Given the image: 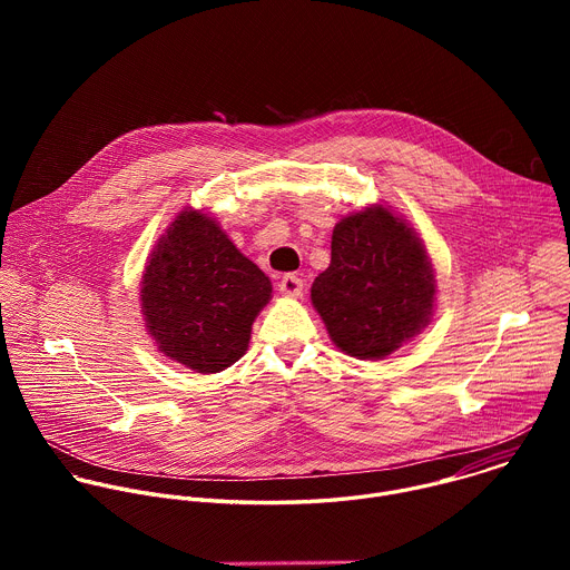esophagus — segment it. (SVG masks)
<instances>
[{
	"instance_id": "34e87169",
	"label": "esophagus",
	"mask_w": 570,
	"mask_h": 570,
	"mask_svg": "<svg viewBox=\"0 0 570 570\" xmlns=\"http://www.w3.org/2000/svg\"><path fill=\"white\" fill-rule=\"evenodd\" d=\"M302 288H304V282H302L295 273H286V275L279 279V291H282L284 295L295 297V295L302 293Z\"/></svg>"
}]
</instances>
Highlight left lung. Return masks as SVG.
Returning a JSON list of instances; mask_svg holds the SVG:
<instances>
[{"label":"left lung","instance_id":"left-lung-1","mask_svg":"<svg viewBox=\"0 0 570 570\" xmlns=\"http://www.w3.org/2000/svg\"><path fill=\"white\" fill-rule=\"evenodd\" d=\"M433 297L422 240L381 205L334 227L332 264L311 286L332 341L356 358H383L413 338L426 327Z\"/></svg>","mask_w":570,"mask_h":570}]
</instances>
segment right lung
<instances>
[{"mask_svg":"<svg viewBox=\"0 0 570 570\" xmlns=\"http://www.w3.org/2000/svg\"><path fill=\"white\" fill-rule=\"evenodd\" d=\"M271 279L205 214L183 212L159 238L141 282V308L157 350L203 374L248 350Z\"/></svg>","mask_w":570,"mask_h":570,"instance_id":"1","label":"right lung"}]
</instances>
